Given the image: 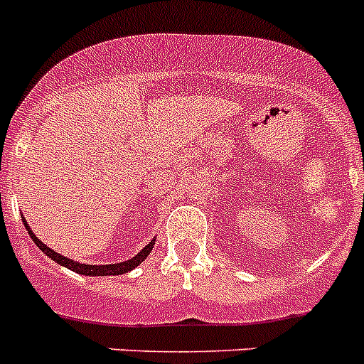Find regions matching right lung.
<instances>
[{
	"label": "right lung",
	"mask_w": 364,
	"mask_h": 364,
	"mask_svg": "<svg viewBox=\"0 0 364 364\" xmlns=\"http://www.w3.org/2000/svg\"><path fill=\"white\" fill-rule=\"evenodd\" d=\"M23 223H25L26 231H28V235L32 236V240H34V243H36V245H38V247L41 249V251L45 252L46 256H48V258H52L53 262L61 263V265L68 267L70 271H75V272H79V274H88V276H112V274H126V272H128V271H132V269H135V267L139 265V263H141L142 259H146V258H148V255H149V252H151L153 245H155V243H153V240H151V242H149L148 245H146V247L142 249L141 252H139V255H136V256H133V258H132V259H128V262H122V263H113V265H85V263L73 262V259H70V258H65V256H61V255H59V252H55V251H52V249H50V247H46L45 243H43L41 240H39L38 236L34 235V232L30 231L28 223H26V220H25V218H23Z\"/></svg>",
	"instance_id": "right-lung-1"
}]
</instances>
